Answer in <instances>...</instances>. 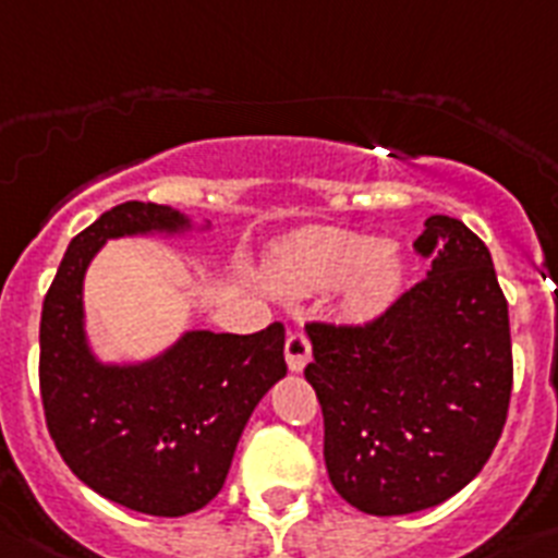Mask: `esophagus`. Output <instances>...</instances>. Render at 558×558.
Returning <instances> with one entry per match:
<instances>
[{
  "label": "esophagus",
  "mask_w": 558,
  "mask_h": 558,
  "mask_svg": "<svg viewBox=\"0 0 558 558\" xmlns=\"http://www.w3.org/2000/svg\"><path fill=\"white\" fill-rule=\"evenodd\" d=\"M284 359H288V367L293 373L305 371V365L311 362V339H307L305 330H293V333H288Z\"/></svg>",
  "instance_id": "esophagus-1"
}]
</instances>
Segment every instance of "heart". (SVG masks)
I'll use <instances>...</instances> for the list:
<instances>
[{"mask_svg": "<svg viewBox=\"0 0 558 558\" xmlns=\"http://www.w3.org/2000/svg\"><path fill=\"white\" fill-rule=\"evenodd\" d=\"M270 279L284 293H313L348 279L344 305L365 316L393 296L402 259L393 245H376L353 230L311 228L276 251Z\"/></svg>", "mask_w": 558, "mask_h": 558, "instance_id": "obj_1", "label": "heart"}]
</instances>
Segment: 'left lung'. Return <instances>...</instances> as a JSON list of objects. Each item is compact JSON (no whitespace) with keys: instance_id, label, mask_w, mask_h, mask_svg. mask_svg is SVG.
Segmentation results:
<instances>
[{"instance_id":"obj_1","label":"left lung","mask_w":558,"mask_h":558,"mask_svg":"<svg viewBox=\"0 0 558 558\" xmlns=\"http://www.w3.org/2000/svg\"><path fill=\"white\" fill-rule=\"evenodd\" d=\"M413 247L430 270L381 316L307 325L330 485L371 517L459 494L494 453L513 388L508 299L485 242L430 216Z\"/></svg>"}]
</instances>
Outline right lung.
Returning a JSON list of instances; mask_svg holds the SVG:
<instances>
[{"mask_svg":"<svg viewBox=\"0 0 558 558\" xmlns=\"http://www.w3.org/2000/svg\"><path fill=\"white\" fill-rule=\"evenodd\" d=\"M168 205L124 202L71 239L39 325V388L64 464L105 499L147 517H185L222 490L239 436L288 373L284 325L259 333L187 330L140 365H105L85 336L82 282L108 239L185 233Z\"/></svg>","mask_w":558,"mask_h":558,"instance_id":"obj_1","label":"right lung"}]
</instances>
